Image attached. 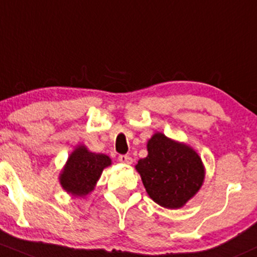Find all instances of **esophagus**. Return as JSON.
Wrapping results in <instances>:
<instances>
[{
    "instance_id": "1",
    "label": "esophagus",
    "mask_w": 257,
    "mask_h": 257,
    "mask_svg": "<svg viewBox=\"0 0 257 257\" xmlns=\"http://www.w3.org/2000/svg\"><path fill=\"white\" fill-rule=\"evenodd\" d=\"M118 160H119L120 163L124 164V165H132V164H133V159H132L129 155H120L119 158H118Z\"/></svg>"
}]
</instances>
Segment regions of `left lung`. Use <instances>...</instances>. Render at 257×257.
Returning a JSON list of instances; mask_svg holds the SVG:
<instances>
[{"mask_svg": "<svg viewBox=\"0 0 257 257\" xmlns=\"http://www.w3.org/2000/svg\"><path fill=\"white\" fill-rule=\"evenodd\" d=\"M148 156L136 170L148 194L167 209L182 208L201 190L206 177L203 161L192 147L158 133L148 140Z\"/></svg>", "mask_w": 257, "mask_h": 257, "instance_id": "obj_1", "label": "left lung"}]
</instances>
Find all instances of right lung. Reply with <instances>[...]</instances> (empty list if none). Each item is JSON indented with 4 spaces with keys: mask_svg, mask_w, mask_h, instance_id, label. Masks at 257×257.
<instances>
[{
    "mask_svg": "<svg viewBox=\"0 0 257 257\" xmlns=\"http://www.w3.org/2000/svg\"><path fill=\"white\" fill-rule=\"evenodd\" d=\"M110 165L112 160L106 154L92 153L80 144L67 158L59 174V182L65 192L83 198L92 192L103 170Z\"/></svg>",
    "mask_w": 257,
    "mask_h": 257,
    "instance_id": "add662e5",
    "label": "right lung"
}]
</instances>
